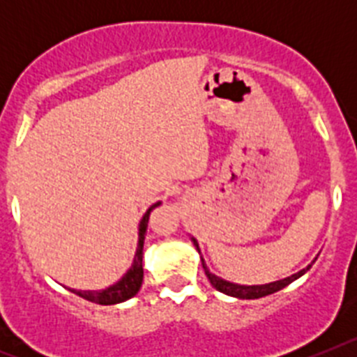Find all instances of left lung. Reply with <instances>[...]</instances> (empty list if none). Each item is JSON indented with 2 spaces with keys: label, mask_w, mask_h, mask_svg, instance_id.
Listing matches in <instances>:
<instances>
[{
  "label": "left lung",
  "mask_w": 357,
  "mask_h": 357,
  "mask_svg": "<svg viewBox=\"0 0 357 357\" xmlns=\"http://www.w3.org/2000/svg\"><path fill=\"white\" fill-rule=\"evenodd\" d=\"M191 241H193V245L197 247L198 254H200V259H202V266H204V272H206L207 279L211 280V284L214 286V288L218 289V291L225 293V295L229 296H236V298H247V301H250V298H261V296H266V295H272V293L279 291V289L286 288L288 284H291L293 280H296L298 277L304 275L305 272H307L309 268L313 266V263L317 261V257H314L311 263L307 264L305 268H302L301 272L293 273V275L289 277H284V279H279V280H273V282H268V284H236V282H230V280H225L222 279V277L214 275L213 272H211L209 268H207L206 261H204V257H202V252H200V247H198V241L197 238H193L191 236Z\"/></svg>",
  "instance_id": "8db88e82"
}]
</instances>
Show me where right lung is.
<instances>
[{"mask_svg":"<svg viewBox=\"0 0 357 357\" xmlns=\"http://www.w3.org/2000/svg\"><path fill=\"white\" fill-rule=\"evenodd\" d=\"M160 206V202H155L153 206L148 207L146 213L141 218L139 227H137V248H135L134 261H132V266L128 268L127 273L105 289H73L69 288V291H73L75 295L82 296L85 301L94 302V304L102 305H114L121 304V302L128 301L134 295H137V291L141 289L143 284V247H144V236H146L148 229V218L150 213L155 207Z\"/></svg>","mask_w":357,"mask_h":357,"instance_id":"add662e5","label":"right lung"}]
</instances>
